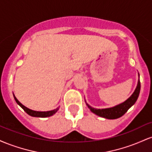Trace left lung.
Masks as SVG:
<instances>
[{"label":"left lung","mask_w":152,"mask_h":152,"mask_svg":"<svg viewBox=\"0 0 152 152\" xmlns=\"http://www.w3.org/2000/svg\"><path fill=\"white\" fill-rule=\"evenodd\" d=\"M140 88L141 83L139 78L137 88H136L135 91H134V93L132 94V95L129 98L125 101L124 102L121 103V104H118V105L115 106L114 107L102 109H95V108L91 107V106L88 105V104H86V105L88 106V109H89L94 114H96L97 116H99L103 118H108V119H116V118H118L123 116V115L134 104H135L138 97H139V93H140Z\"/></svg>","instance_id":"left-lung-1"}]
</instances>
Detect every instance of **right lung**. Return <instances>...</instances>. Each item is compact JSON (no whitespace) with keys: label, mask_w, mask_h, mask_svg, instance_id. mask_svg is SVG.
<instances>
[{"label":"right lung","mask_w":152,"mask_h":152,"mask_svg":"<svg viewBox=\"0 0 152 152\" xmlns=\"http://www.w3.org/2000/svg\"><path fill=\"white\" fill-rule=\"evenodd\" d=\"M13 96H14V99H15V102H16L17 104H18V105L20 106V107H21L22 109H23L26 113H27L28 114L30 115V116H34V117H41V118L48 117V116H52V115L55 114L57 112V111H58V109H59V108H57V109H54V110H52V111H34V110H31L30 109H28V108L26 107L25 106L23 105L21 103L19 102L18 99H16V97H15L14 95H13Z\"/></svg>","instance_id":"1"}]
</instances>
